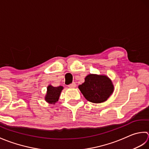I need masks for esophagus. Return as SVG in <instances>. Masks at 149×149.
Returning <instances> with one entry per match:
<instances>
[{
  "label": "esophagus",
  "instance_id": "obj_1",
  "mask_svg": "<svg viewBox=\"0 0 149 149\" xmlns=\"http://www.w3.org/2000/svg\"><path fill=\"white\" fill-rule=\"evenodd\" d=\"M76 86H77V85H76V84H75L74 82L72 83V84H69V86H68V87H69V88H71V89H73V88H75Z\"/></svg>",
  "mask_w": 149,
  "mask_h": 149
}]
</instances>
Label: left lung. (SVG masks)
Here are the masks:
<instances>
[{
    "label": "left lung",
    "instance_id": "8db88e82",
    "mask_svg": "<svg viewBox=\"0 0 149 149\" xmlns=\"http://www.w3.org/2000/svg\"><path fill=\"white\" fill-rule=\"evenodd\" d=\"M78 89L87 101L101 104L107 101L114 90L113 81L107 75L89 74Z\"/></svg>",
    "mask_w": 149,
    "mask_h": 149
}]
</instances>
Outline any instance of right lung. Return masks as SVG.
<instances>
[{
  "instance_id": "right-lung-1",
  "label": "right lung",
  "mask_w": 149,
  "mask_h": 149,
  "mask_svg": "<svg viewBox=\"0 0 149 149\" xmlns=\"http://www.w3.org/2000/svg\"><path fill=\"white\" fill-rule=\"evenodd\" d=\"M63 89V86L53 87L49 84L47 87V92L44 98L45 102L50 104H55L58 101L60 94Z\"/></svg>"
}]
</instances>
